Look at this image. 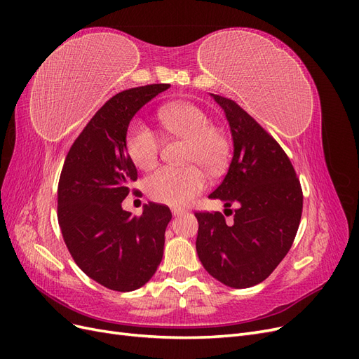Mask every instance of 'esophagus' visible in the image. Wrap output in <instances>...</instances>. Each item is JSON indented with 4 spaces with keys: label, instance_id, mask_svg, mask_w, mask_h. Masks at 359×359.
Returning a JSON list of instances; mask_svg holds the SVG:
<instances>
[{
    "label": "esophagus",
    "instance_id": "1",
    "mask_svg": "<svg viewBox=\"0 0 359 359\" xmlns=\"http://www.w3.org/2000/svg\"><path fill=\"white\" fill-rule=\"evenodd\" d=\"M172 214L175 215V217H178V215L184 214V210H181V208H177V206H173V208H172Z\"/></svg>",
    "mask_w": 359,
    "mask_h": 359
}]
</instances>
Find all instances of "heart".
Masks as SVG:
<instances>
[{"mask_svg": "<svg viewBox=\"0 0 359 359\" xmlns=\"http://www.w3.org/2000/svg\"><path fill=\"white\" fill-rule=\"evenodd\" d=\"M157 118L170 136L186 140L182 160L194 165L181 169L160 168L147 177L144 186L148 196L156 202L186 205L205 189L206 177L199 165L212 175L224 170L231 156L229 137L212 126L211 116L202 107L193 103L163 106ZM124 145L136 168L147 170L156 166L160 139L145 123L133 121L128 126Z\"/></svg>", "mask_w": 359, "mask_h": 359, "instance_id": "1", "label": "heart"}]
</instances>
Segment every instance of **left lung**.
<instances>
[{
    "mask_svg": "<svg viewBox=\"0 0 359 359\" xmlns=\"http://www.w3.org/2000/svg\"><path fill=\"white\" fill-rule=\"evenodd\" d=\"M211 95L229 121L233 157L210 198L238 208L231 224L219 211L194 214L196 252L214 278L243 289L264 281L287 255L301 222L302 190L277 140L240 104Z\"/></svg>",
    "mask_w": 359,
    "mask_h": 359,
    "instance_id": "1",
    "label": "left lung"
}]
</instances>
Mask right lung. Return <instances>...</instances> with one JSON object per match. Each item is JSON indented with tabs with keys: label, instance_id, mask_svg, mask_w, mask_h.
I'll return each mask as SVG.
<instances>
[{
	"label": "right lung",
	"instance_id": "1",
	"mask_svg": "<svg viewBox=\"0 0 359 359\" xmlns=\"http://www.w3.org/2000/svg\"><path fill=\"white\" fill-rule=\"evenodd\" d=\"M169 86L153 83L115 94L76 137L61 170L58 223L64 243L76 265L111 290L144 286L163 257L170 210L149 202L136 217L121 202L137 180L124 145L128 124Z\"/></svg>",
	"mask_w": 359,
	"mask_h": 359
}]
</instances>
